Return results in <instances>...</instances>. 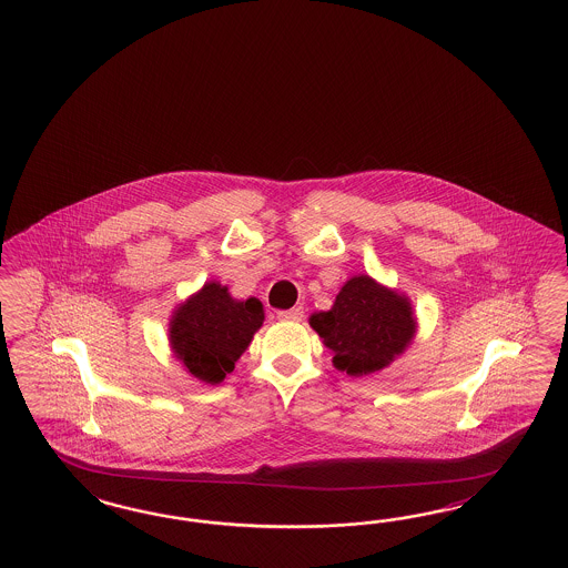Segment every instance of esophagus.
<instances>
[{"mask_svg": "<svg viewBox=\"0 0 568 568\" xmlns=\"http://www.w3.org/2000/svg\"><path fill=\"white\" fill-rule=\"evenodd\" d=\"M303 307H293V310H284V312H277L280 320H286V322H301L303 320Z\"/></svg>", "mask_w": 568, "mask_h": 568, "instance_id": "34e87169", "label": "esophagus"}]
</instances>
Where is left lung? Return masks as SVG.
I'll use <instances>...</instances> for the list:
<instances>
[{"label":"left lung","instance_id":"1","mask_svg":"<svg viewBox=\"0 0 568 568\" xmlns=\"http://www.w3.org/2000/svg\"><path fill=\"white\" fill-rule=\"evenodd\" d=\"M312 326L334 351V366L348 376L388 366L416 332L407 298L367 275L351 277L329 312L312 315Z\"/></svg>","mask_w":568,"mask_h":568}]
</instances>
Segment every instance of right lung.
<instances>
[{
    "label": "right lung",
    "instance_id": "add662e5",
    "mask_svg": "<svg viewBox=\"0 0 568 568\" xmlns=\"http://www.w3.org/2000/svg\"><path fill=\"white\" fill-rule=\"evenodd\" d=\"M263 317L256 298L240 303L211 282L173 315L171 345L190 374L215 385L234 369Z\"/></svg>",
    "mask_w": 568,
    "mask_h": 568
}]
</instances>
